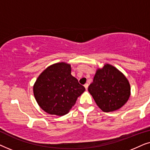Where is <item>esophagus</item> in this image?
<instances>
[{
    "instance_id": "1",
    "label": "esophagus",
    "mask_w": 150,
    "mask_h": 150,
    "mask_svg": "<svg viewBox=\"0 0 150 150\" xmlns=\"http://www.w3.org/2000/svg\"><path fill=\"white\" fill-rule=\"evenodd\" d=\"M88 86H89V85H88V83H85V85H84V87H85L86 90H87V89H88Z\"/></svg>"
}]
</instances>
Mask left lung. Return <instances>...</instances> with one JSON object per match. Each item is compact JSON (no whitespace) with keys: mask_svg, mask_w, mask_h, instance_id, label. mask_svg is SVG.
I'll return each instance as SVG.
<instances>
[{"mask_svg":"<svg viewBox=\"0 0 150 150\" xmlns=\"http://www.w3.org/2000/svg\"><path fill=\"white\" fill-rule=\"evenodd\" d=\"M88 91L104 112L120 108L126 103L130 95L128 80L117 69L109 64L98 69Z\"/></svg>","mask_w":150,"mask_h":150,"instance_id":"obj_1","label":"left lung"}]
</instances>
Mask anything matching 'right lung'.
Masks as SVG:
<instances>
[{"label":"right lung","instance_id":"right-lung-1","mask_svg":"<svg viewBox=\"0 0 150 150\" xmlns=\"http://www.w3.org/2000/svg\"><path fill=\"white\" fill-rule=\"evenodd\" d=\"M85 90L71 74L70 65L55 63L45 69L33 86L38 104L44 111L62 116L68 113Z\"/></svg>","mask_w":150,"mask_h":150}]
</instances>
